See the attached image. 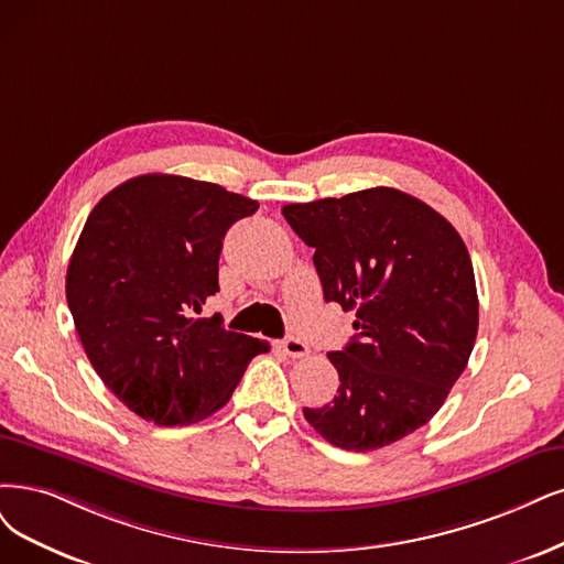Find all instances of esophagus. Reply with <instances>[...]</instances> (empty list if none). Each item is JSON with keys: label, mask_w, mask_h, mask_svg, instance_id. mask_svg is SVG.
Wrapping results in <instances>:
<instances>
[{"label": "esophagus", "mask_w": 564, "mask_h": 564, "mask_svg": "<svg viewBox=\"0 0 564 564\" xmlns=\"http://www.w3.org/2000/svg\"><path fill=\"white\" fill-rule=\"evenodd\" d=\"M281 348H283V352L288 358H293V360H297V358H306L308 356V346L302 341V339H297V337H288V339H283L281 341Z\"/></svg>", "instance_id": "1"}]
</instances>
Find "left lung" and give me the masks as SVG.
I'll return each mask as SVG.
<instances>
[{
	"instance_id": "left-lung-1",
	"label": "left lung",
	"mask_w": 564,
	"mask_h": 564,
	"mask_svg": "<svg viewBox=\"0 0 564 564\" xmlns=\"http://www.w3.org/2000/svg\"><path fill=\"white\" fill-rule=\"evenodd\" d=\"M316 250L325 302L356 308L358 335L327 352L339 390L304 419L332 446L377 451L423 427L467 367L478 332L474 267L432 206L394 187L283 206Z\"/></svg>"
}]
</instances>
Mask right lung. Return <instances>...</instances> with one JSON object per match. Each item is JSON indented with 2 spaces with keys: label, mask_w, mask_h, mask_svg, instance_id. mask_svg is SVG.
I'll return each mask as SVG.
<instances>
[{
  "label": "right lung",
  "mask_w": 564,
  "mask_h": 564,
  "mask_svg": "<svg viewBox=\"0 0 564 564\" xmlns=\"http://www.w3.org/2000/svg\"><path fill=\"white\" fill-rule=\"evenodd\" d=\"M258 206L216 183L145 174L104 195L83 225L67 304L99 379L143 421H204L269 350L218 314L197 318L218 293L225 232Z\"/></svg>",
  "instance_id": "add662e5"
}]
</instances>
